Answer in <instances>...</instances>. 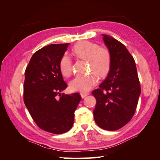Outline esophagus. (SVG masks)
I'll return each instance as SVG.
<instances>
[{
    "label": "esophagus",
    "instance_id": "esophagus-1",
    "mask_svg": "<svg viewBox=\"0 0 160 160\" xmlns=\"http://www.w3.org/2000/svg\"><path fill=\"white\" fill-rule=\"evenodd\" d=\"M88 95H89V93H81V96L82 98H84L85 97L88 96Z\"/></svg>",
    "mask_w": 160,
    "mask_h": 160
}]
</instances>
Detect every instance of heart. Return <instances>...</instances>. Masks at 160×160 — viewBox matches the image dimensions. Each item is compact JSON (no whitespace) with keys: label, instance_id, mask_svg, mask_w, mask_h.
<instances>
[{"label":"heart","instance_id":"heart-1","mask_svg":"<svg viewBox=\"0 0 160 160\" xmlns=\"http://www.w3.org/2000/svg\"><path fill=\"white\" fill-rule=\"evenodd\" d=\"M77 59L88 60L89 72L91 73L83 77H77L70 83V88L74 91L86 93L97 83L98 76L103 79L109 73L111 68V55L107 48L100 47L97 43L90 41L77 42L72 49ZM59 69L61 75L69 77L72 74V62L69 58L64 55L59 62Z\"/></svg>","mask_w":160,"mask_h":160}]
</instances>
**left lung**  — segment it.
I'll list each match as a JSON object with an SVG mask.
<instances>
[{
  "mask_svg": "<svg viewBox=\"0 0 160 160\" xmlns=\"http://www.w3.org/2000/svg\"><path fill=\"white\" fill-rule=\"evenodd\" d=\"M102 35L111 55V68L99 88L92 92L97 101L93 116L99 128L115 131L133 118L141 88L134 59L127 48L113 37Z\"/></svg>",
  "mask_w": 160,
  "mask_h": 160,
  "instance_id": "obj_1",
  "label": "left lung"
}]
</instances>
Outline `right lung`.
Masks as SVG:
<instances>
[{"label": "right lung", "mask_w": 160, "mask_h": 160, "mask_svg": "<svg viewBox=\"0 0 160 160\" xmlns=\"http://www.w3.org/2000/svg\"><path fill=\"white\" fill-rule=\"evenodd\" d=\"M69 45L52 44L41 48L34 53L25 72L23 98L28 112L38 128L55 134L71 129L81 99L78 93H60L67 85L59 62Z\"/></svg>", "instance_id": "obj_1"}]
</instances>
